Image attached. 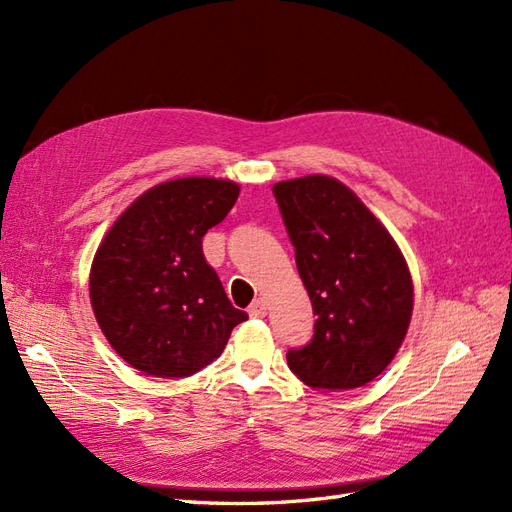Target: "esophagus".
<instances>
[{"label": "esophagus", "mask_w": 512, "mask_h": 512, "mask_svg": "<svg viewBox=\"0 0 512 512\" xmlns=\"http://www.w3.org/2000/svg\"><path fill=\"white\" fill-rule=\"evenodd\" d=\"M247 314H250L252 318H265L267 316V303L265 299H256L250 309H247Z\"/></svg>", "instance_id": "esophagus-1"}]
</instances>
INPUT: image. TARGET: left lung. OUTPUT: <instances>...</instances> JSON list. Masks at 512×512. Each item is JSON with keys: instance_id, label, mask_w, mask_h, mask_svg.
Masks as SVG:
<instances>
[{"instance_id": "left-lung-1", "label": "left lung", "mask_w": 512, "mask_h": 512, "mask_svg": "<svg viewBox=\"0 0 512 512\" xmlns=\"http://www.w3.org/2000/svg\"><path fill=\"white\" fill-rule=\"evenodd\" d=\"M294 260L316 314L314 335L288 367L318 391L380 376L412 318V277L393 237L352 190L327 175L273 185Z\"/></svg>"}]
</instances>
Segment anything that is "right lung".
<instances>
[{"mask_svg":"<svg viewBox=\"0 0 512 512\" xmlns=\"http://www.w3.org/2000/svg\"><path fill=\"white\" fill-rule=\"evenodd\" d=\"M237 198L232 181L173 179L138 196L106 232L91 265V307L108 344L134 369L192 376L247 320L203 254L207 230Z\"/></svg>","mask_w":512,"mask_h":512,"instance_id":"add662e5","label":"right lung"}]
</instances>
